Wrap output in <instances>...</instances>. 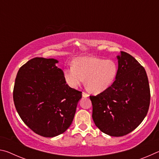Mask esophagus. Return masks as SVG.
Masks as SVG:
<instances>
[{
	"label": "esophagus",
	"mask_w": 159,
	"mask_h": 159,
	"mask_svg": "<svg viewBox=\"0 0 159 159\" xmlns=\"http://www.w3.org/2000/svg\"><path fill=\"white\" fill-rule=\"evenodd\" d=\"M82 96L83 97V98H88V97L89 96V95H88V93H85V92H83V93H82Z\"/></svg>",
	"instance_id": "1"
}]
</instances>
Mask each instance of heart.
<instances>
[{"instance_id":"heart-1","label":"heart","mask_w":159,"mask_h":159,"mask_svg":"<svg viewBox=\"0 0 159 159\" xmlns=\"http://www.w3.org/2000/svg\"><path fill=\"white\" fill-rule=\"evenodd\" d=\"M118 65L112 60L84 56L74 60L73 66L64 69V77L69 87L76 89L85 83L90 92L98 94L108 89L118 74Z\"/></svg>"}]
</instances>
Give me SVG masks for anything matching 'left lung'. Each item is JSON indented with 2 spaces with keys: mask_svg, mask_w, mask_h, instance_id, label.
<instances>
[{
  "mask_svg": "<svg viewBox=\"0 0 159 159\" xmlns=\"http://www.w3.org/2000/svg\"><path fill=\"white\" fill-rule=\"evenodd\" d=\"M118 74L108 89L90 96L93 119L102 133L120 137L131 133L146 116L150 88L146 71L133 56L120 52Z\"/></svg>",
  "mask_w": 159,
  "mask_h": 159,
  "instance_id": "8db88e82",
  "label": "left lung"
}]
</instances>
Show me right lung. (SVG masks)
Masks as SVG:
<instances>
[{"instance_id":"obj_1","label":"right lung","mask_w":159,"mask_h":159,"mask_svg":"<svg viewBox=\"0 0 159 159\" xmlns=\"http://www.w3.org/2000/svg\"><path fill=\"white\" fill-rule=\"evenodd\" d=\"M56 63L55 59H31L19 69L13 90L21 120L45 138L57 136L69 128L82 97V92L66 84Z\"/></svg>"}]
</instances>
